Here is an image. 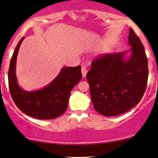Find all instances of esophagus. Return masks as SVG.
Masks as SVG:
<instances>
[{"instance_id":"esophagus-1","label":"esophagus","mask_w":158,"mask_h":158,"mask_svg":"<svg viewBox=\"0 0 158 158\" xmlns=\"http://www.w3.org/2000/svg\"><path fill=\"white\" fill-rule=\"evenodd\" d=\"M81 74H82V77H85L86 75V73H87V69L86 68V66H82L81 67Z\"/></svg>"}]
</instances>
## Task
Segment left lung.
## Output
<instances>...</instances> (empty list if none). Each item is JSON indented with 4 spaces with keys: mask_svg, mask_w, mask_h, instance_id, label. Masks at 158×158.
<instances>
[{
    "mask_svg": "<svg viewBox=\"0 0 158 158\" xmlns=\"http://www.w3.org/2000/svg\"><path fill=\"white\" fill-rule=\"evenodd\" d=\"M127 52L95 58L86 74L95 110L104 116L123 114L136 106L145 92L148 79V59L140 39L130 28Z\"/></svg>",
    "mask_w": 158,
    "mask_h": 158,
    "instance_id": "1",
    "label": "left lung"
}]
</instances>
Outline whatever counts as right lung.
Here are the masks:
<instances>
[{
	"label": "right lung",
	"instance_id": "add662e5",
	"mask_svg": "<svg viewBox=\"0 0 158 158\" xmlns=\"http://www.w3.org/2000/svg\"><path fill=\"white\" fill-rule=\"evenodd\" d=\"M23 37L13 52L8 69V86L13 102L21 112L39 119H51L61 116L68 106L71 91L81 81V66L65 67L54 81L45 87L26 92L20 87L15 75L16 57Z\"/></svg>",
	"mask_w": 158,
	"mask_h": 158
}]
</instances>
